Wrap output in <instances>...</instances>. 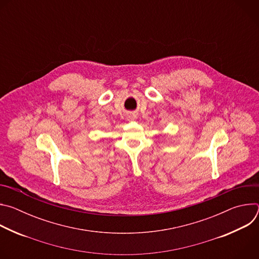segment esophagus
<instances>
[{
  "label": "esophagus",
  "mask_w": 259,
  "mask_h": 259,
  "mask_svg": "<svg viewBox=\"0 0 259 259\" xmlns=\"http://www.w3.org/2000/svg\"><path fill=\"white\" fill-rule=\"evenodd\" d=\"M129 119H131V120H132V119H135V116L131 114V115H129Z\"/></svg>",
  "instance_id": "34e87169"
}]
</instances>
